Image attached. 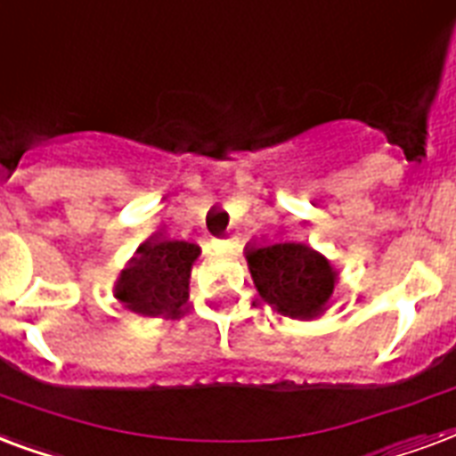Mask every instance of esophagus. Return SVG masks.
Returning <instances> with one entry per match:
<instances>
[{"instance_id": "obj_1", "label": "esophagus", "mask_w": 456, "mask_h": 456, "mask_svg": "<svg viewBox=\"0 0 456 456\" xmlns=\"http://www.w3.org/2000/svg\"><path fill=\"white\" fill-rule=\"evenodd\" d=\"M238 248H240L238 238H225V240H218V249H224V252H228V255H235Z\"/></svg>"}]
</instances>
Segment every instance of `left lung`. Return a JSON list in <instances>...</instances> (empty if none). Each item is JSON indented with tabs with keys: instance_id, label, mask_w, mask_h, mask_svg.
Instances as JSON below:
<instances>
[{
	"instance_id": "1",
	"label": "left lung",
	"mask_w": 456,
	"mask_h": 456,
	"mask_svg": "<svg viewBox=\"0 0 456 456\" xmlns=\"http://www.w3.org/2000/svg\"><path fill=\"white\" fill-rule=\"evenodd\" d=\"M248 266L262 300L293 320H313L327 310L338 279L327 256L290 240L249 245Z\"/></svg>"
}]
</instances>
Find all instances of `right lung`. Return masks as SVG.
<instances>
[{
    "label": "right lung",
    "instance_id": "obj_1",
    "mask_svg": "<svg viewBox=\"0 0 456 456\" xmlns=\"http://www.w3.org/2000/svg\"><path fill=\"white\" fill-rule=\"evenodd\" d=\"M200 255V245L194 242L156 235L143 242L139 255L122 272L115 296L136 314L175 320L187 310L190 272Z\"/></svg>",
    "mask_w": 456,
    "mask_h": 456
}]
</instances>
